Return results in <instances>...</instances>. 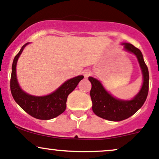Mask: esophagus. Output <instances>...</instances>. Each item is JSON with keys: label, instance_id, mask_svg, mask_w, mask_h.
I'll use <instances>...</instances> for the list:
<instances>
[{"label": "esophagus", "instance_id": "34e87169", "mask_svg": "<svg viewBox=\"0 0 159 159\" xmlns=\"http://www.w3.org/2000/svg\"><path fill=\"white\" fill-rule=\"evenodd\" d=\"M83 75H84V78H88V77L91 75V70H89V69L84 70V71H83Z\"/></svg>", "mask_w": 159, "mask_h": 159}]
</instances>
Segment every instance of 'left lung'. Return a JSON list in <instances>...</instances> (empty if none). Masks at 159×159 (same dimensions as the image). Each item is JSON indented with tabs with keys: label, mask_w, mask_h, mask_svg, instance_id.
Returning <instances> with one entry per match:
<instances>
[{
	"label": "left lung",
	"mask_w": 159,
	"mask_h": 159,
	"mask_svg": "<svg viewBox=\"0 0 159 159\" xmlns=\"http://www.w3.org/2000/svg\"><path fill=\"white\" fill-rule=\"evenodd\" d=\"M122 45L124 46L126 51L136 55L143 73V86L133 99L123 101L115 98L104 89L98 79L93 77L88 78L91 83L90 95L92 101L93 112L97 116L110 121H121L133 116L144 104L148 92V70L141 51L130 43H125Z\"/></svg>",
	"instance_id": "1"
}]
</instances>
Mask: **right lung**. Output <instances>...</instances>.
<instances>
[{"instance_id": "obj_1", "label": "right lung", "mask_w": 159, "mask_h": 159, "mask_svg": "<svg viewBox=\"0 0 159 159\" xmlns=\"http://www.w3.org/2000/svg\"><path fill=\"white\" fill-rule=\"evenodd\" d=\"M23 45L20 51L13 59L11 78V91L14 101L25 112L33 117L39 120H50L62 113L66 109L67 98L72 92L79 81L84 78L83 75L75 77L61 84L57 90L46 96H33L23 91L16 79V66L18 58L22 53L25 46Z\"/></svg>"}]
</instances>
